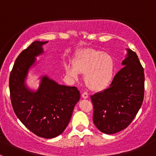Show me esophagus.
Listing matches in <instances>:
<instances>
[{"label":"esophagus","instance_id":"1","mask_svg":"<svg viewBox=\"0 0 156 156\" xmlns=\"http://www.w3.org/2000/svg\"><path fill=\"white\" fill-rule=\"evenodd\" d=\"M81 97H82L83 98H84V99H87V98H88V97H89V96H88V94H87V93L84 92V93H83L82 94H81Z\"/></svg>","mask_w":156,"mask_h":156}]
</instances>
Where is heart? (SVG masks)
<instances>
[{
	"label": "heart",
	"instance_id": "b5f03b06",
	"mask_svg": "<svg viewBox=\"0 0 156 156\" xmlns=\"http://www.w3.org/2000/svg\"><path fill=\"white\" fill-rule=\"evenodd\" d=\"M66 71L73 78H76L78 74L84 75L85 85L91 90L100 92L107 89L112 82L115 61L107 53L88 48L75 58L73 66H66Z\"/></svg>",
	"mask_w": 156,
	"mask_h": 156
}]
</instances>
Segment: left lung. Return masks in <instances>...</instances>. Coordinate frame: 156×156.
I'll list each match as a JSON object with an SVG mask.
<instances>
[{"mask_svg":"<svg viewBox=\"0 0 156 156\" xmlns=\"http://www.w3.org/2000/svg\"><path fill=\"white\" fill-rule=\"evenodd\" d=\"M123 68L111 85L90 97L94 105L93 120L103 133L113 134L128 126L142 106L144 72L136 53L127 49Z\"/></svg>","mask_w":156,"mask_h":156,"instance_id":"left-lung-1","label":"left lung"}]
</instances>
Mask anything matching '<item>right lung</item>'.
<instances>
[{"instance_id": "right-lung-1", "label": "right lung", "mask_w": 156, "mask_h": 156, "mask_svg": "<svg viewBox=\"0 0 156 156\" xmlns=\"http://www.w3.org/2000/svg\"><path fill=\"white\" fill-rule=\"evenodd\" d=\"M48 41H34L16 58L10 75V99L17 118L29 130L43 138H54L66 128L74 107L80 100L77 87L61 85L48 76L40 77L36 90L26 85L36 57L44 53Z\"/></svg>"}]
</instances>
